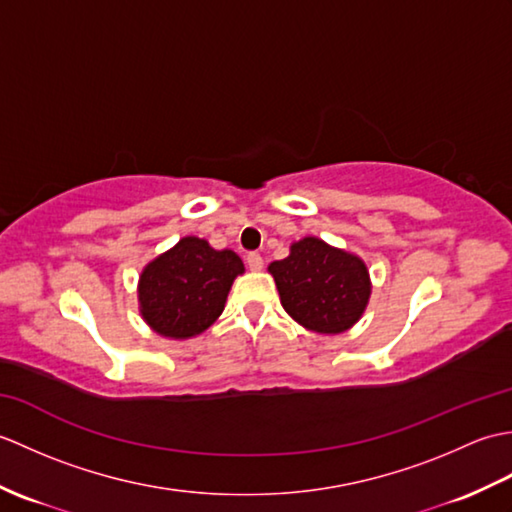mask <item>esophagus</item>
I'll return each mask as SVG.
<instances>
[{"label":"esophagus","instance_id":"1","mask_svg":"<svg viewBox=\"0 0 512 512\" xmlns=\"http://www.w3.org/2000/svg\"><path fill=\"white\" fill-rule=\"evenodd\" d=\"M246 264L250 270H262L264 268V259L259 253H248L246 255Z\"/></svg>","mask_w":512,"mask_h":512}]
</instances>
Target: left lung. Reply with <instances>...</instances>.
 Returning a JSON list of instances; mask_svg holds the SVG:
<instances>
[{
	"label": "left lung",
	"mask_w": 512,
	"mask_h": 512,
	"mask_svg": "<svg viewBox=\"0 0 512 512\" xmlns=\"http://www.w3.org/2000/svg\"><path fill=\"white\" fill-rule=\"evenodd\" d=\"M281 306L306 330L341 334L363 317L372 281L365 262L347 250L303 237L290 255L268 266Z\"/></svg>",
	"instance_id": "obj_1"
}]
</instances>
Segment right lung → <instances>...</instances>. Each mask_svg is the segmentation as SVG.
Listing matches in <instances>:
<instances>
[{"label":"right lung","mask_w":512,"mask_h":512,"mask_svg":"<svg viewBox=\"0 0 512 512\" xmlns=\"http://www.w3.org/2000/svg\"><path fill=\"white\" fill-rule=\"evenodd\" d=\"M242 273L244 264L233 250H215L193 235L182 237L140 273V314L165 339H191L217 321Z\"/></svg>","instance_id":"1"}]
</instances>
